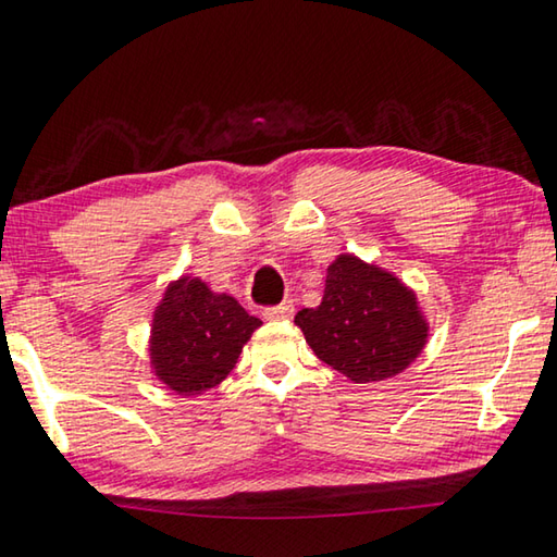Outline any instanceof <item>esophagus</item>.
Returning a JSON list of instances; mask_svg holds the SVG:
<instances>
[{
    "label": "esophagus",
    "mask_w": 557,
    "mask_h": 557,
    "mask_svg": "<svg viewBox=\"0 0 557 557\" xmlns=\"http://www.w3.org/2000/svg\"><path fill=\"white\" fill-rule=\"evenodd\" d=\"M292 313H295V305H292V299H287V301H282V305L265 307L262 317H265L268 321H282V319H292Z\"/></svg>",
    "instance_id": "obj_1"
}]
</instances>
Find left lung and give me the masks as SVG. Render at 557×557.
<instances>
[{
    "mask_svg": "<svg viewBox=\"0 0 557 557\" xmlns=\"http://www.w3.org/2000/svg\"><path fill=\"white\" fill-rule=\"evenodd\" d=\"M295 323L317 358L352 382L397 375L419 356L429 331L413 292L356 256L331 262L321 305L301 309Z\"/></svg>",
    "mask_w": 557,
    "mask_h": 557,
    "instance_id": "left-lung-1",
    "label": "left lung"
}]
</instances>
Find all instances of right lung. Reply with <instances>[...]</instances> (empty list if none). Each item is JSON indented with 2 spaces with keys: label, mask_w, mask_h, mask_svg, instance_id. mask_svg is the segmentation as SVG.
<instances>
[{
  "label": "right lung",
  "mask_w": 557,
  "mask_h": 557,
  "mask_svg": "<svg viewBox=\"0 0 557 557\" xmlns=\"http://www.w3.org/2000/svg\"><path fill=\"white\" fill-rule=\"evenodd\" d=\"M260 323L234 297L182 277L156 309L150 338L156 375L177 394L216 387L236 368L240 348Z\"/></svg>",
  "instance_id": "1"
}]
</instances>
